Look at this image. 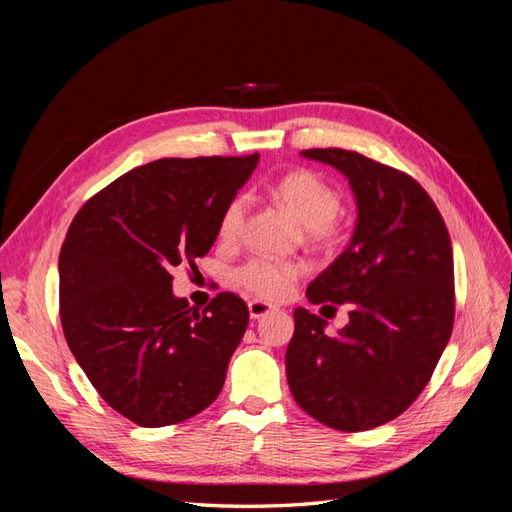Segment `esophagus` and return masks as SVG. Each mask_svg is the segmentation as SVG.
Segmentation results:
<instances>
[{
	"mask_svg": "<svg viewBox=\"0 0 512 512\" xmlns=\"http://www.w3.org/2000/svg\"><path fill=\"white\" fill-rule=\"evenodd\" d=\"M247 309H250V316H252L254 320H258V318H262V316H267L269 312H273V305H271V303H265V301L254 299V301L247 303Z\"/></svg>",
	"mask_w": 512,
	"mask_h": 512,
	"instance_id": "1",
	"label": "esophagus"
}]
</instances>
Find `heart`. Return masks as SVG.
<instances>
[{"instance_id":"1","label":"heart","mask_w":512,"mask_h":512,"mask_svg":"<svg viewBox=\"0 0 512 512\" xmlns=\"http://www.w3.org/2000/svg\"><path fill=\"white\" fill-rule=\"evenodd\" d=\"M273 196L305 224L307 237L331 245L337 241V228L333 224L335 215L342 209V196L331 183L318 177L312 170H292L273 185ZM250 198L245 194L232 196L218 222V237L224 243L235 241L241 230ZM307 271L303 262L294 260H271V258H250L235 271V282L252 292L254 297L277 301L284 299L290 292L292 284Z\"/></svg>"}]
</instances>
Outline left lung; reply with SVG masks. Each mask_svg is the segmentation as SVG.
I'll list each match as a JSON object with an SVG mask.
<instances>
[{
	"mask_svg": "<svg viewBox=\"0 0 512 512\" xmlns=\"http://www.w3.org/2000/svg\"><path fill=\"white\" fill-rule=\"evenodd\" d=\"M301 156L348 177L359 220L346 250L307 286L309 303H350V322L327 335V320L294 309L290 393L322 425L374 429L412 406L451 339V237L421 183L401 170L335 147Z\"/></svg>",
	"mask_w": 512,
	"mask_h": 512,
	"instance_id": "1",
	"label": "left lung"
}]
</instances>
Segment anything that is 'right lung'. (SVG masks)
Returning a JSON list of instances; mask_svg holds the SVG:
<instances>
[{
	"label": "right lung",
	"instance_id": "add662e5",
	"mask_svg": "<svg viewBox=\"0 0 512 512\" xmlns=\"http://www.w3.org/2000/svg\"><path fill=\"white\" fill-rule=\"evenodd\" d=\"M243 158H164L91 196L59 252L66 342L100 397L141 427L192 418L220 395L250 312L232 292L196 312L173 271L218 237L220 215L250 179Z\"/></svg>",
	"mask_w": 512,
	"mask_h": 512
}]
</instances>
